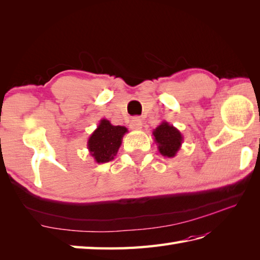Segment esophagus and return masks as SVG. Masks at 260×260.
<instances>
[{"mask_svg":"<svg viewBox=\"0 0 260 260\" xmlns=\"http://www.w3.org/2000/svg\"><path fill=\"white\" fill-rule=\"evenodd\" d=\"M142 125H143L142 119L139 118V117H134V118H132L129 126H131L132 129H141Z\"/></svg>","mask_w":260,"mask_h":260,"instance_id":"esophagus-1","label":"esophagus"}]
</instances>
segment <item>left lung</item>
Instances as JSON below:
<instances>
[{
  "label": "left lung",
  "mask_w": 260,
  "mask_h": 260,
  "mask_svg": "<svg viewBox=\"0 0 260 260\" xmlns=\"http://www.w3.org/2000/svg\"><path fill=\"white\" fill-rule=\"evenodd\" d=\"M152 134L158 152L167 157H174L183 143V136L181 132L165 120L153 131Z\"/></svg>",
  "instance_id": "obj_1"
}]
</instances>
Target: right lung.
Listing matches in <instances>:
<instances>
[{"instance_id": "right-lung-1", "label": "right lung", "mask_w": 260, "mask_h": 260, "mask_svg": "<svg viewBox=\"0 0 260 260\" xmlns=\"http://www.w3.org/2000/svg\"><path fill=\"white\" fill-rule=\"evenodd\" d=\"M126 133L125 126H114L109 120L101 119L87 142V148L95 162L106 163L114 159Z\"/></svg>"}]
</instances>
